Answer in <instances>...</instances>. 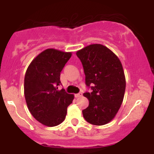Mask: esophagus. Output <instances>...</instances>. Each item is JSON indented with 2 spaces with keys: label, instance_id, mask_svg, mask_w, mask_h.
Returning a JSON list of instances; mask_svg holds the SVG:
<instances>
[{
  "label": "esophagus",
  "instance_id": "obj_1",
  "mask_svg": "<svg viewBox=\"0 0 154 154\" xmlns=\"http://www.w3.org/2000/svg\"><path fill=\"white\" fill-rule=\"evenodd\" d=\"M82 95H83V93L80 92V93H78V94H75V97H81Z\"/></svg>",
  "mask_w": 154,
  "mask_h": 154
}]
</instances>
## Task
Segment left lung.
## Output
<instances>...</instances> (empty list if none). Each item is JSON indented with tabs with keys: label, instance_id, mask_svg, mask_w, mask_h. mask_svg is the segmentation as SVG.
<instances>
[{
	"label": "left lung",
	"instance_id": "obj_1",
	"mask_svg": "<svg viewBox=\"0 0 154 154\" xmlns=\"http://www.w3.org/2000/svg\"><path fill=\"white\" fill-rule=\"evenodd\" d=\"M83 64L87 86L91 85L88 106L83 110L84 119L93 125H104L111 122L123 102L126 79L119 57L106 46L93 44L76 53Z\"/></svg>",
	"mask_w": 154,
	"mask_h": 154
}]
</instances>
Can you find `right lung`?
Wrapping results in <instances>:
<instances>
[{
	"label": "right lung",
	"mask_w": 154,
	"mask_h": 154,
	"mask_svg": "<svg viewBox=\"0 0 154 154\" xmlns=\"http://www.w3.org/2000/svg\"><path fill=\"white\" fill-rule=\"evenodd\" d=\"M71 55V52L46 49L32 60L26 71L24 88L28 109L48 127H55L65 120L68 106L74 100V94L58 89L60 72Z\"/></svg>",
	"instance_id": "add662e5"
}]
</instances>
